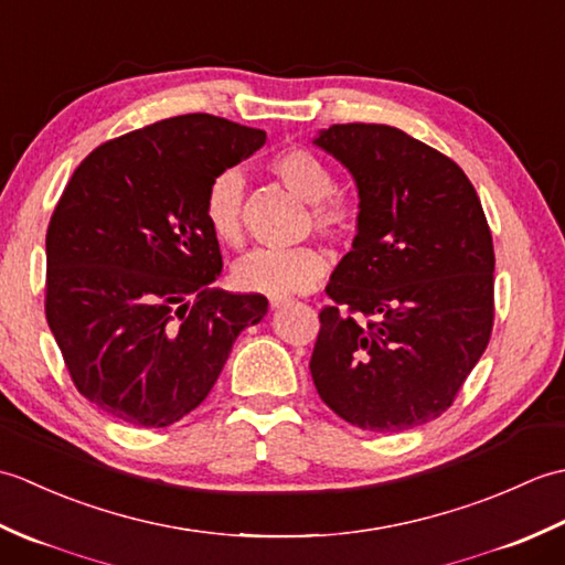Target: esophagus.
I'll return each mask as SVG.
<instances>
[{
    "instance_id": "34e87169",
    "label": "esophagus",
    "mask_w": 565,
    "mask_h": 565,
    "mask_svg": "<svg viewBox=\"0 0 565 565\" xmlns=\"http://www.w3.org/2000/svg\"><path fill=\"white\" fill-rule=\"evenodd\" d=\"M284 303H289V298H286V296H269V306L271 308H279Z\"/></svg>"
}]
</instances>
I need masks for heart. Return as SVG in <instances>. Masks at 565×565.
I'll return each instance as SVG.
<instances>
[{"instance_id": "1", "label": "heart", "mask_w": 565, "mask_h": 565, "mask_svg": "<svg viewBox=\"0 0 565 565\" xmlns=\"http://www.w3.org/2000/svg\"><path fill=\"white\" fill-rule=\"evenodd\" d=\"M269 172L308 206V227L328 243H350L359 227V213L350 201L334 196V177L318 154L306 148H284L269 160ZM245 179L225 170L211 179L203 194V221L223 245H243ZM330 269L328 257L318 247L301 245L286 249H255L233 269L237 289L264 296L303 294L318 286Z\"/></svg>"}]
</instances>
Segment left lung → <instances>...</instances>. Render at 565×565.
<instances>
[{
	"label": "left lung",
	"mask_w": 565,
	"mask_h": 565,
	"mask_svg": "<svg viewBox=\"0 0 565 565\" xmlns=\"http://www.w3.org/2000/svg\"><path fill=\"white\" fill-rule=\"evenodd\" d=\"M316 146L359 189L354 243L310 356L318 395L362 429L419 427L449 411L493 332L481 199L451 158L393 126L334 124Z\"/></svg>",
	"instance_id": "8db88e82"
}]
</instances>
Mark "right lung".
Masks as SVG:
<instances>
[{
  "mask_svg": "<svg viewBox=\"0 0 565 565\" xmlns=\"http://www.w3.org/2000/svg\"><path fill=\"white\" fill-rule=\"evenodd\" d=\"M267 134L211 114L164 118L92 150L45 235V318L77 391L121 423L167 427L199 407L262 294L211 289L203 221L215 174Z\"/></svg>",
  "mask_w": 565,
  "mask_h": 565,
  "instance_id": "right-lung-1",
  "label": "right lung"
}]
</instances>
